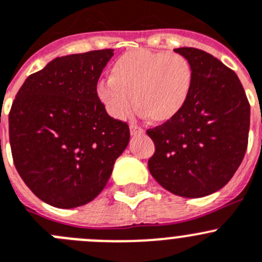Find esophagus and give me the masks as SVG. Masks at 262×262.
<instances>
[{
  "label": "esophagus",
  "instance_id": "esophagus-1",
  "mask_svg": "<svg viewBox=\"0 0 262 262\" xmlns=\"http://www.w3.org/2000/svg\"><path fill=\"white\" fill-rule=\"evenodd\" d=\"M129 131H131V135H141V134H144V128L143 127H140L139 124L136 123H133L131 126H129Z\"/></svg>",
  "mask_w": 262,
  "mask_h": 262
}]
</instances>
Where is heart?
Wrapping results in <instances>:
<instances>
[{
    "label": "heart",
    "instance_id": "b5f03b06",
    "mask_svg": "<svg viewBox=\"0 0 262 262\" xmlns=\"http://www.w3.org/2000/svg\"><path fill=\"white\" fill-rule=\"evenodd\" d=\"M193 76L192 63L181 54L131 50L113 63L110 78L97 84L96 93L113 118H126L135 102L148 118L166 123L188 102Z\"/></svg>",
    "mask_w": 262,
    "mask_h": 262
}]
</instances>
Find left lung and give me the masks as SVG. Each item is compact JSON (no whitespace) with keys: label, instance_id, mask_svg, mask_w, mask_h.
Listing matches in <instances>:
<instances>
[{"label":"left lung","instance_id":"left-lung-1","mask_svg":"<svg viewBox=\"0 0 262 262\" xmlns=\"http://www.w3.org/2000/svg\"><path fill=\"white\" fill-rule=\"evenodd\" d=\"M193 67V87L181 114L147 134L153 178L174 195L204 198L229 183L248 145L251 107L236 74L209 53L178 48Z\"/></svg>","mask_w":262,"mask_h":262}]
</instances>
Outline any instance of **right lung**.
I'll return each mask as SVG.
<instances>
[{
    "label": "right lung",
    "mask_w": 262,
    "mask_h": 262,
    "mask_svg": "<svg viewBox=\"0 0 262 262\" xmlns=\"http://www.w3.org/2000/svg\"><path fill=\"white\" fill-rule=\"evenodd\" d=\"M113 49L58 57L26 79L9 114L14 165L40 200L70 209L104 189L129 141L96 88Z\"/></svg>",
    "instance_id": "1"
}]
</instances>
